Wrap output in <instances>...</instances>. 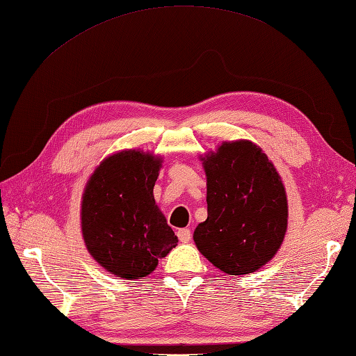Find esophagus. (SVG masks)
Instances as JSON below:
<instances>
[{
    "label": "esophagus",
    "instance_id": "obj_1",
    "mask_svg": "<svg viewBox=\"0 0 356 356\" xmlns=\"http://www.w3.org/2000/svg\"><path fill=\"white\" fill-rule=\"evenodd\" d=\"M177 236L182 243H188L191 240V230L190 229H180L177 232Z\"/></svg>",
    "mask_w": 356,
    "mask_h": 356
}]
</instances>
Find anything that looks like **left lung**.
Segmentation results:
<instances>
[{"mask_svg": "<svg viewBox=\"0 0 356 356\" xmlns=\"http://www.w3.org/2000/svg\"><path fill=\"white\" fill-rule=\"evenodd\" d=\"M202 160L207 219L193 235L197 249L225 274L254 273L285 238L288 202L279 172L248 140L222 143Z\"/></svg>", "mask_w": 356, "mask_h": 356, "instance_id": "obj_1", "label": "left lung"}]
</instances>
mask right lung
<instances>
[{"instance_id": "1", "label": "right lung", "mask_w": 356, "mask_h": 356, "mask_svg": "<svg viewBox=\"0 0 356 356\" xmlns=\"http://www.w3.org/2000/svg\"><path fill=\"white\" fill-rule=\"evenodd\" d=\"M160 159L113 154L96 168L82 196V235L102 268L126 280L149 275L179 240L156 205Z\"/></svg>"}]
</instances>
